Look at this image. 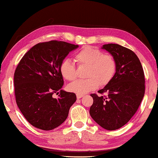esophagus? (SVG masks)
<instances>
[{"mask_svg": "<svg viewBox=\"0 0 158 158\" xmlns=\"http://www.w3.org/2000/svg\"><path fill=\"white\" fill-rule=\"evenodd\" d=\"M84 96V95H81V94H77V98L78 99H79V98H81L82 97Z\"/></svg>", "mask_w": 158, "mask_h": 158, "instance_id": "34e87169", "label": "esophagus"}]
</instances>
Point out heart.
<instances>
[{"mask_svg": "<svg viewBox=\"0 0 158 158\" xmlns=\"http://www.w3.org/2000/svg\"><path fill=\"white\" fill-rule=\"evenodd\" d=\"M74 59L79 65L88 66L86 79L77 80L68 86L70 91L84 94L96 89L101 85L111 81L116 72V61L111 55L103 54L101 50L92 46H84L75 55ZM60 74L68 81L76 79V68L69 60L62 61L60 67Z\"/></svg>", "mask_w": 158, "mask_h": 158, "instance_id": "obj_1", "label": "heart"}]
</instances>
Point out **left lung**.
Here are the masks:
<instances>
[{"instance_id": "8db88e82", "label": "left lung", "mask_w": 158, "mask_h": 158, "mask_svg": "<svg viewBox=\"0 0 158 158\" xmlns=\"http://www.w3.org/2000/svg\"><path fill=\"white\" fill-rule=\"evenodd\" d=\"M102 49L114 57L116 72L100 94H91L94 103L90 107L91 117L105 129L116 130L128 122L136 113L145 94L143 69L134 52L118 44H105Z\"/></svg>"}]
</instances>
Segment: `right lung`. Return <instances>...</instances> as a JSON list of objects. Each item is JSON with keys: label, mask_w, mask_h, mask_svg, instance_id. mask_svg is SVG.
Masks as SVG:
<instances>
[{"label": "right lung", "mask_w": 158, "mask_h": 158, "mask_svg": "<svg viewBox=\"0 0 158 158\" xmlns=\"http://www.w3.org/2000/svg\"><path fill=\"white\" fill-rule=\"evenodd\" d=\"M78 47L64 41L39 43L24 55L17 65L14 74L16 102L32 126L48 131L67 118L77 96L62 89L64 81L60 67L69 52ZM58 91L59 98L55 99L52 94Z\"/></svg>", "instance_id": "add662e5"}]
</instances>
